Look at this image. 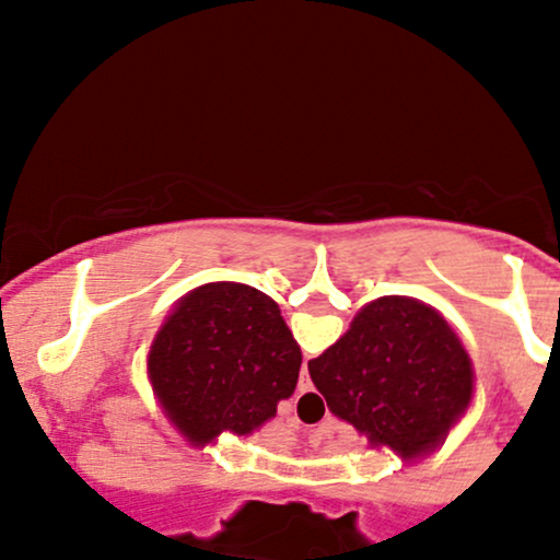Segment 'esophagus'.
Listing matches in <instances>:
<instances>
[{
  "label": "esophagus",
  "mask_w": 560,
  "mask_h": 560,
  "mask_svg": "<svg viewBox=\"0 0 560 560\" xmlns=\"http://www.w3.org/2000/svg\"><path fill=\"white\" fill-rule=\"evenodd\" d=\"M298 389H300V392H311V389H313L311 376H307V369H305V365H302V369H300V382H298Z\"/></svg>",
  "instance_id": "esophagus-1"
}]
</instances>
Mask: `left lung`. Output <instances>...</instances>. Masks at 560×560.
I'll use <instances>...</instances> for the list:
<instances>
[{
	"label": "left lung",
	"instance_id": "1",
	"mask_svg": "<svg viewBox=\"0 0 560 560\" xmlns=\"http://www.w3.org/2000/svg\"><path fill=\"white\" fill-rule=\"evenodd\" d=\"M302 352L260 289L218 281L178 302L150 350V378L195 445L249 434L298 387Z\"/></svg>",
	"mask_w": 560,
	"mask_h": 560
}]
</instances>
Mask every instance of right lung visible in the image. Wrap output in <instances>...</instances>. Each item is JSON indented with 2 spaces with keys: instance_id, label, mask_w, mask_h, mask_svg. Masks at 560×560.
<instances>
[{
  "instance_id": "obj_1",
  "label": "right lung",
  "mask_w": 560,
  "mask_h": 560,
  "mask_svg": "<svg viewBox=\"0 0 560 560\" xmlns=\"http://www.w3.org/2000/svg\"><path fill=\"white\" fill-rule=\"evenodd\" d=\"M307 371L334 416L402 458L432 450L474 392L464 345L440 313L410 298L365 305Z\"/></svg>"
}]
</instances>
